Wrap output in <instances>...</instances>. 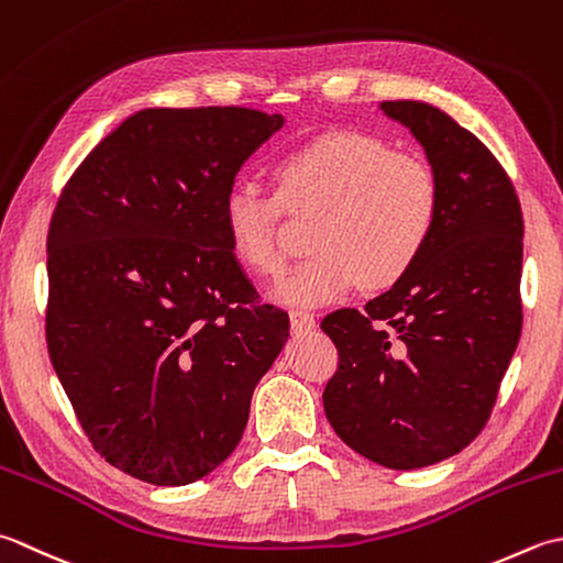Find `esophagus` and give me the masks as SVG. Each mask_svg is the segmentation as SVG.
I'll return each mask as SVG.
<instances>
[{
    "label": "esophagus",
    "instance_id": "obj_1",
    "mask_svg": "<svg viewBox=\"0 0 563 563\" xmlns=\"http://www.w3.org/2000/svg\"><path fill=\"white\" fill-rule=\"evenodd\" d=\"M289 316H291V330L296 332V335H303V332L316 328L313 311H306V308H294Z\"/></svg>",
    "mask_w": 563,
    "mask_h": 563
}]
</instances>
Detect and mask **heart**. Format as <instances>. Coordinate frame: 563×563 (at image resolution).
<instances>
[{"label":"heart","mask_w":563,"mask_h":563,"mask_svg":"<svg viewBox=\"0 0 563 563\" xmlns=\"http://www.w3.org/2000/svg\"><path fill=\"white\" fill-rule=\"evenodd\" d=\"M274 189L238 179L223 201L235 257L260 277L286 265V211L311 216L313 252L279 284L289 303L316 306L362 282L378 291L418 265L440 221L442 194L428 159L362 131H328L282 155Z\"/></svg>","instance_id":"1"}]
</instances>
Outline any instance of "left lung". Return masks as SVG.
Here are the masks:
<instances>
[{
    "label": "left lung",
    "mask_w": 563,
    "mask_h": 563,
    "mask_svg": "<svg viewBox=\"0 0 563 563\" xmlns=\"http://www.w3.org/2000/svg\"><path fill=\"white\" fill-rule=\"evenodd\" d=\"M426 147L442 209L418 265L386 294L320 320L338 369L323 391L338 438L386 468L462 452L486 428L522 330V209L478 137L426 101H384Z\"/></svg>",
    "instance_id": "8db88e82"
}]
</instances>
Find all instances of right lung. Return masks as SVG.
<instances>
[{
  "label": "right lung",
  "instance_id": "right-lung-1",
  "mask_svg": "<svg viewBox=\"0 0 563 563\" xmlns=\"http://www.w3.org/2000/svg\"><path fill=\"white\" fill-rule=\"evenodd\" d=\"M282 123L243 107L137 111L55 203L48 354L91 446L133 478L185 486L225 462L289 338L223 221L238 169Z\"/></svg>",
  "mask_w": 563,
  "mask_h": 563
}]
</instances>
